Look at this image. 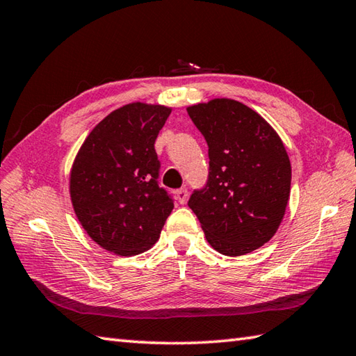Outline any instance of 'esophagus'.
<instances>
[{
    "label": "esophagus",
    "mask_w": 356,
    "mask_h": 356,
    "mask_svg": "<svg viewBox=\"0 0 356 356\" xmlns=\"http://www.w3.org/2000/svg\"><path fill=\"white\" fill-rule=\"evenodd\" d=\"M176 199H177L180 205H184V203L188 199V190H185V188H182V190H177L176 191Z\"/></svg>",
    "instance_id": "1"
}]
</instances>
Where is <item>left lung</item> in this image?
Returning a JSON list of instances; mask_svg holds the SVG:
<instances>
[{
    "label": "left lung",
    "instance_id": "obj_1",
    "mask_svg": "<svg viewBox=\"0 0 356 356\" xmlns=\"http://www.w3.org/2000/svg\"><path fill=\"white\" fill-rule=\"evenodd\" d=\"M208 143V180L188 207L207 240L238 257L266 243L283 220L291 194V162L280 136L259 113L232 99L186 108Z\"/></svg>",
    "mask_w": 356,
    "mask_h": 356
}]
</instances>
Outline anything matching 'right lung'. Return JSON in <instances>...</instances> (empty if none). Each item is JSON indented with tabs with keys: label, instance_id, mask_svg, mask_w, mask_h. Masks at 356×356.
Wrapping results in <instances>:
<instances>
[{
	"label": "right lung",
	"instance_id": "add662e5",
	"mask_svg": "<svg viewBox=\"0 0 356 356\" xmlns=\"http://www.w3.org/2000/svg\"><path fill=\"white\" fill-rule=\"evenodd\" d=\"M171 108L142 102L115 110L82 143L70 172V197L82 228L118 255L153 246L174 208L159 186L154 142Z\"/></svg>",
	"mask_w": 356,
	"mask_h": 356
}]
</instances>
